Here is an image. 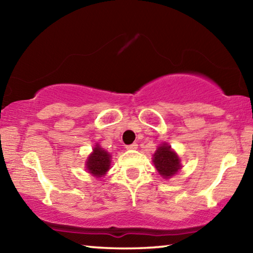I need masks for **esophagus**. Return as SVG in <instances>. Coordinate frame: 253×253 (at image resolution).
Wrapping results in <instances>:
<instances>
[{
    "instance_id": "esophagus-1",
    "label": "esophagus",
    "mask_w": 253,
    "mask_h": 253,
    "mask_svg": "<svg viewBox=\"0 0 253 253\" xmlns=\"http://www.w3.org/2000/svg\"><path fill=\"white\" fill-rule=\"evenodd\" d=\"M137 147H138V145H137L136 143H132L130 145H127L126 149H128V151H134V149H137Z\"/></svg>"
}]
</instances>
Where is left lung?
<instances>
[{
  "instance_id": "1",
  "label": "left lung",
  "mask_w": 253,
  "mask_h": 253,
  "mask_svg": "<svg viewBox=\"0 0 253 253\" xmlns=\"http://www.w3.org/2000/svg\"><path fill=\"white\" fill-rule=\"evenodd\" d=\"M153 163L157 172L165 179L174 176L182 168L178 155L166 143L160 145L154 153Z\"/></svg>"
}]
</instances>
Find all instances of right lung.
Wrapping results in <instances>:
<instances>
[{
    "mask_svg": "<svg viewBox=\"0 0 253 253\" xmlns=\"http://www.w3.org/2000/svg\"><path fill=\"white\" fill-rule=\"evenodd\" d=\"M110 158V154L100 147L99 144H97L96 147H93L92 153L88 156L87 162H85V169L97 178L104 176L109 169L111 163Z\"/></svg>",
    "mask_w": 253,
    "mask_h": 253,
    "instance_id": "add662e5",
    "label": "right lung"
}]
</instances>
